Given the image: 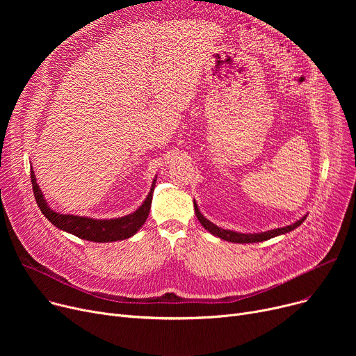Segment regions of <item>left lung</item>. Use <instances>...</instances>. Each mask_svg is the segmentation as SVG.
<instances>
[{
    "label": "left lung",
    "mask_w": 356,
    "mask_h": 356,
    "mask_svg": "<svg viewBox=\"0 0 356 356\" xmlns=\"http://www.w3.org/2000/svg\"><path fill=\"white\" fill-rule=\"evenodd\" d=\"M195 212H196V216H197L199 222L202 223L204 229H208L211 234L219 236L220 239H225V241H229V242H236V244H251V242L267 241V239L274 238V236H277V235L287 234V232L296 229L297 227H300L302 223L305 222V219H306V216H303L300 220H297V222L291 223L290 227L277 228V229L267 231V232H261V234H241V232H234V231H229V229H222V228L216 227L215 223H212L211 220H208L207 218H204V216L200 213V211L197 209L196 202H195Z\"/></svg>",
    "instance_id": "left-lung-1"
}]
</instances>
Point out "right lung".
Listing matches in <instances>:
<instances>
[{"instance_id":"1","label":"right lung","mask_w":356,"mask_h":356,"mask_svg":"<svg viewBox=\"0 0 356 356\" xmlns=\"http://www.w3.org/2000/svg\"><path fill=\"white\" fill-rule=\"evenodd\" d=\"M30 177H31V186H33V193H34L35 202L39 204L42 213L53 223V225L74 236L92 241V242H112V241H121V239L133 236L147 220L149 208H152L153 192L156 186V179H154L152 184V191H149L147 199L134 213L117 218V219H90V218H83L76 215H62L51 211L47 207L39 184L35 183L33 168H31Z\"/></svg>"}]
</instances>
